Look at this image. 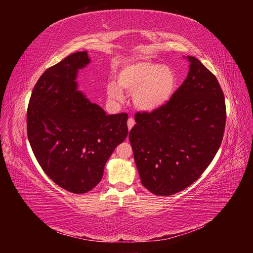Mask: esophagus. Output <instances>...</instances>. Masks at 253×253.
<instances>
[{
    "label": "esophagus",
    "mask_w": 253,
    "mask_h": 253,
    "mask_svg": "<svg viewBox=\"0 0 253 253\" xmlns=\"http://www.w3.org/2000/svg\"><path fill=\"white\" fill-rule=\"evenodd\" d=\"M134 125H135V120H134V118L129 117V118H128V120H127V127H128V129H131V128L134 126Z\"/></svg>",
    "instance_id": "34e87169"
}]
</instances>
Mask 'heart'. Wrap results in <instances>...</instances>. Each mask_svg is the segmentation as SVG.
<instances>
[{
	"label": "heart",
	"mask_w": 253,
	"mask_h": 253,
	"mask_svg": "<svg viewBox=\"0 0 253 253\" xmlns=\"http://www.w3.org/2000/svg\"><path fill=\"white\" fill-rule=\"evenodd\" d=\"M177 86V75L170 65H160L152 61H138L126 64L117 74V83L108 84L111 99L121 101L123 89L133 93L137 109L153 112L164 106L174 95Z\"/></svg>",
	"instance_id": "obj_1"
}]
</instances>
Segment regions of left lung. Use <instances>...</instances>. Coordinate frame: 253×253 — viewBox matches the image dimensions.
Wrapping results in <instances>:
<instances>
[{
    "label": "left lung",
    "instance_id": "left-lung-1",
    "mask_svg": "<svg viewBox=\"0 0 253 253\" xmlns=\"http://www.w3.org/2000/svg\"><path fill=\"white\" fill-rule=\"evenodd\" d=\"M172 98L152 113L136 114L128 134L142 186L169 196L200 178L223 140L226 105L218 81L194 57Z\"/></svg>",
    "mask_w": 253,
    "mask_h": 253
}]
</instances>
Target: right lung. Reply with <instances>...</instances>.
<instances>
[{"label": "right lung", "instance_id": "1", "mask_svg": "<svg viewBox=\"0 0 253 253\" xmlns=\"http://www.w3.org/2000/svg\"><path fill=\"white\" fill-rule=\"evenodd\" d=\"M90 63L86 51L72 53L38 80L27 110L30 147L48 177L72 193L100 182L104 166L127 136L126 113L106 115L78 89L77 77Z\"/></svg>", "mask_w": 253, "mask_h": 253}]
</instances>
